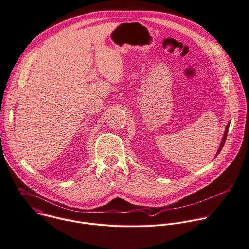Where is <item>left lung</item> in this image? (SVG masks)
<instances>
[{
  "mask_svg": "<svg viewBox=\"0 0 249 249\" xmlns=\"http://www.w3.org/2000/svg\"><path fill=\"white\" fill-rule=\"evenodd\" d=\"M229 127H230V121H229V122H228V124H227L226 130H225V132H224V135H223L222 141H221V142H220V146H219V148H218V150H217V152H216L215 157L220 153V151L222 150V148H223V146H224V144H225V142H226V139H227V135H228V131H229Z\"/></svg>",
  "mask_w": 249,
  "mask_h": 249,
  "instance_id": "left-lung-1",
  "label": "left lung"
}]
</instances>
